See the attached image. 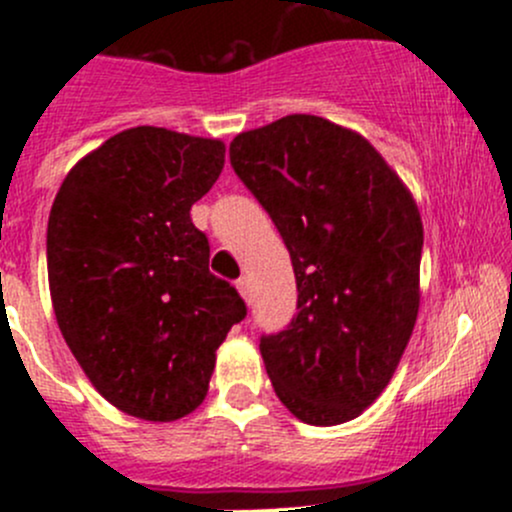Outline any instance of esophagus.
<instances>
[{
	"label": "esophagus",
	"instance_id": "34e87169",
	"mask_svg": "<svg viewBox=\"0 0 512 512\" xmlns=\"http://www.w3.org/2000/svg\"><path fill=\"white\" fill-rule=\"evenodd\" d=\"M237 289H240V294L245 302H252V289H250V280H247V277H240V280H237Z\"/></svg>",
	"mask_w": 512,
	"mask_h": 512
}]
</instances>
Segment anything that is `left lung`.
<instances>
[{
  "label": "left lung",
  "mask_w": 512,
  "mask_h": 512,
  "mask_svg": "<svg viewBox=\"0 0 512 512\" xmlns=\"http://www.w3.org/2000/svg\"><path fill=\"white\" fill-rule=\"evenodd\" d=\"M237 178L270 213L297 280V314L262 334L275 394L334 426L386 389L418 314L421 215L366 138L294 113L230 143Z\"/></svg>",
  "instance_id": "1"
}]
</instances>
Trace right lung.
<instances>
[{
    "label": "right lung",
    "instance_id": "1",
    "mask_svg": "<svg viewBox=\"0 0 512 512\" xmlns=\"http://www.w3.org/2000/svg\"><path fill=\"white\" fill-rule=\"evenodd\" d=\"M225 146L168 128L108 138L71 168L46 230L56 322L98 394L126 414L175 421L203 404L215 352L247 307L208 270L190 220Z\"/></svg>",
    "mask_w": 512,
    "mask_h": 512
}]
</instances>
